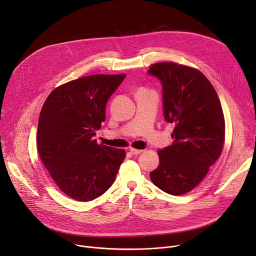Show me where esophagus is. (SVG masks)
Masks as SVG:
<instances>
[{"instance_id":"esophagus-1","label":"esophagus","mask_w":256,"mask_h":256,"mask_svg":"<svg viewBox=\"0 0 256 256\" xmlns=\"http://www.w3.org/2000/svg\"><path fill=\"white\" fill-rule=\"evenodd\" d=\"M130 152L132 154H141L143 150H137V148H130Z\"/></svg>"}]
</instances>
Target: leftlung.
Wrapping results in <instances>:
<instances>
[{
	"label": "left lung",
	"mask_w": 256,
	"mask_h": 256,
	"mask_svg": "<svg viewBox=\"0 0 256 256\" xmlns=\"http://www.w3.org/2000/svg\"><path fill=\"white\" fill-rule=\"evenodd\" d=\"M148 73L160 80L164 118L174 124V143L158 152L160 164L150 180L170 194H185L202 182L223 150V110L214 86L198 69L163 62L152 64Z\"/></svg>",
	"instance_id": "8db88e82"
}]
</instances>
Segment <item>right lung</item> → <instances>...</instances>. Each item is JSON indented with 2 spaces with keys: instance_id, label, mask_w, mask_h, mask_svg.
I'll use <instances>...</instances> for the list:
<instances>
[{
  "instance_id": "1",
  "label": "right lung",
  "mask_w": 256,
  "mask_h": 256,
  "mask_svg": "<svg viewBox=\"0 0 256 256\" xmlns=\"http://www.w3.org/2000/svg\"><path fill=\"white\" fill-rule=\"evenodd\" d=\"M126 74L88 75L49 94L38 126L40 158L60 190L88 202L112 186L126 152L98 144L96 130L106 120L110 96Z\"/></svg>"
}]
</instances>
